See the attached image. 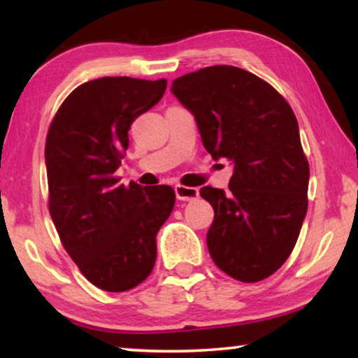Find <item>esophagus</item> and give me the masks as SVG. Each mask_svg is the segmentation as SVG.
<instances>
[{"instance_id": "esophagus-1", "label": "esophagus", "mask_w": 358, "mask_h": 358, "mask_svg": "<svg viewBox=\"0 0 358 358\" xmlns=\"http://www.w3.org/2000/svg\"><path fill=\"white\" fill-rule=\"evenodd\" d=\"M176 197L178 200H185V202H190V200H195L199 197V190L194 187H185V185H176Z\"/></svg>"}]
</instances>
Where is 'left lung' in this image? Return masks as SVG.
<instances>
[{"label": "left lung", "instance_id": "left-lung-1", "mask_svg": "<svg viewBox=\"0 0 358 358\" xmlns=\"http://www.w3.org/2000/svg\"><path fill=\"white\" fill-rule=\"evenodd\" d=\"M171 91L212 158L233 164L228 192L200 189L215 210L210 256L236 280H264L290 256L308 210L310 166L296 117L268 83L238 66L202 68Z\"/></svg>", "mask_w": 358, "mask_h": 358}]
</instances>
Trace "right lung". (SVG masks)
Returning <instances> with one entry per match:
<instances>
[{"label": "right lung", "instance_id": "add662e5", "mask_svg": "<svg viewBox=\"0 0 358 358\" xmlns=\"http://www.w3.org/2000/svg\"><path fill=\"white\" fill-rule=\"evenodd\" d=\"M166 80L110 76L78 86L48 129V210L63 248L92 285L127 292L150 275L156 234L174 208L168 185L119 184L135 119L158 104Z\"/></svg>", "mask_w": 358, "mask_h": 358}]
</instances>
